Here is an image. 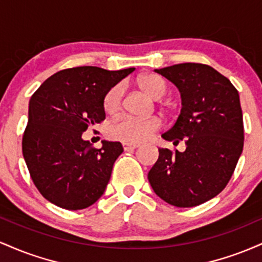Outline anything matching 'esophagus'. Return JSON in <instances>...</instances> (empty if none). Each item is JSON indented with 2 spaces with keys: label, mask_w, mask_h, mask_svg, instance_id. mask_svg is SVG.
<instances>
[{
  "label": "esophagus",
  "mask_w": 262,
  "mask_h": 262,
  "mask_svg": "<svg viewBox=\"0 0 262 262\" xmlns=\"http://www.w3.org/2000/svg\"><path fill=\"white\" fill-rule=\"evenodd\" d=\"M138 146H139V144H130V143H123V149L125 150V151H129V150H133V149H137Z\"/></svg>",
  "instance_id": "esophagus-1"
}]
</instances>
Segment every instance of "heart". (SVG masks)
I'll list each match as a JSON object with an SVG mask.
<instances>
[{
	"mask_svg": "<svg viewBox=\"0 0 262 262\" xmlns=\"http://www.w3.org/2000/svg\"><path fill=\"white\" fill-rule=\"evenodd\" d=\"M139 85L150 97L155 100H160L167 92V86L164 79L154 74L141 77ZM123 93H124V89L122 83H116L108 90L103 97L104 112L108 114L118 112L122 106ZM160 127L161 122L158 117L137 118L132 116H122L111 124L108 134L112 139L123 141V143L137 144L149 139Z\"/></svg>",
	"mask_w": 262,
	"mask_h": 262,
	"instance_id": "heart-1",
	"label": "heart"
}]
</instances>
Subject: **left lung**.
Masks as SVG:
<instances>
[{"mask_svg": "<svg viewBox=\"0 0 262 262\" xmlns=\"http://www.w3.org/2000/svg\"><path fill=\"white\" fill-rule=\"evenodd\" d=\"M181 92L182 110L165 140L185 141L186 150L159 149L149 171L152 189L180 208L215 197L229 182L244 146L237 90L209 65L185 62L155 70Z\"/></svg>", "mask_w": 262, "mask_h": 262, "instance_id": "1", "label": "left lung"}]
</instances>
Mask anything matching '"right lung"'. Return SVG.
<instances>
[{"label": "right lung", "instance_id": "add662e5", "mask_svg": "<svg viewBox=\"0 0 262 262\" xmlns=\"http://www.w3.org/2000/svg\"><path fill=\"white\" fill-rule=\"evenodd\" d=\"M134 68L110 71L77 66L52 75L33 93L22 151L35 187L45 200L69 210L90 207L103 194L118 141L93 148L82 139L89 127L106 118L103 97Z\"/></svg>", "mask_w": 262, "mask_h": 262}]
</instances>
